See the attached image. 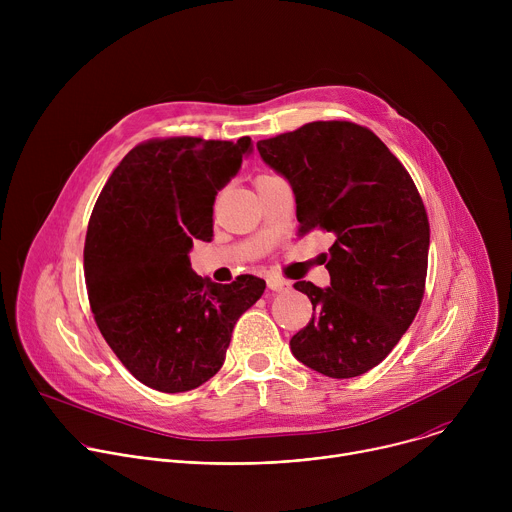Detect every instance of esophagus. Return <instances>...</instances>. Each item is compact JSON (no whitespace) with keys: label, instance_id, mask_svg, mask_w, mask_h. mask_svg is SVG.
Listing matches in <instances>:
<instances>
[{"label":"esophagus","instance_id":"34e87169","mask_svg":"<svg viewBox=\"0 0 512 512\" xmlns=\"http://www.w3.org/2000/svg\"><path fill=\"white\" fill-rule=\"evenodd\" d=\"M267 287L271 291H285V289H289V281L279 279V277H267Z\"/></svg>","mask_w":512,"mask_h":512}]
</instances>
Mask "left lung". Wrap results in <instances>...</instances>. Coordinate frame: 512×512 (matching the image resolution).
Returning a JSON list of instances; mask_svg holds the SVG:
<instances>
[{
  "label": "left lung",
  "mask_w": 512,
  "mask_h": 512,
  "mask_svg": "<svg viewBox=\"0 0 512 512\" xmlns=\"http://www.w3.org/2000/svg\"><path fill=\"white\" fill-rule=\"evenodd\" d=\"M257 150L294 190L300 235L336 237L330 285H294L314 314L289 348L326 377L364 375L401 340L423 298L429 223L421 196L387 145L350 121L306 123L261 139Z\"/></svg>",
  "instance_id": "8db88e82"
}]
</instances>
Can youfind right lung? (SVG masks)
Wrapping results in <instances>:
<instances>
[{
	"mask_svg": "<svg viewBox=\"0 0 512 512\" xmlns=\"http://www.w3.org/2000/svg\"><path fill=\"white\" fill-rule=\"evenodd\" d=\"M253 152L251 137L152 139L109 176L85 241L95 322L143 385L200 387L223 367L231 334L265 289L255 275L221 285L190 267L194 239H212V204Z\"/></svg>",
	"mask_w": 512,
	"mask_h": 512,
	"instance_id": "add662e5",
	"label": "right lung"
}]
</instances>
